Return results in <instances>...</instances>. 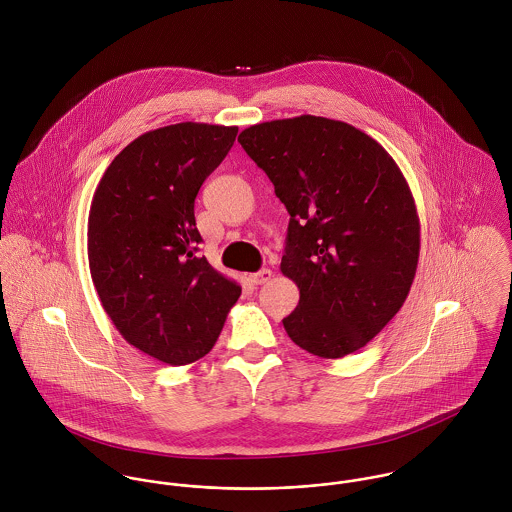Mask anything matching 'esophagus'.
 I'll use <instances>...</instances> for the list:
<instances>
[{
    "label": "esophagus",
    "instance_id": "34e87169",
    "mask_svg": "<svg viewBox=\"0 0 512 512\" xmlns=\"http://www.w3.org/2000/svg\"><path fill=\"white\" fill-rule=\"evenodd\" d=\"M270 278H272V270L262 268L260 272H256V274H252V276H250V282H252V284H256V286H262V284H266Z\"/></svg>",
    "mask_w": 512,
    "mask_h": 512
}]
</instances>
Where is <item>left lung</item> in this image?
I'll return each mask as SVG.
<instances>
[{"label": "left lung", "mask_w": 512, "mask_h": 512, "mask_svg": "<svg viewBox=\"0 0 512 512\" xmlns=\"http://www.w3.org/2000/svg\"><path fill=\"white\" fill-rule=\"evenodd\" d=\"M238 142L290 213L280 270L299 303L284 329L321 359L359 351L418 268L420 219L400 167L355 126L309 114L250 126Z\"/></svg>", "instance_id": "obj_1"}]
</instances>
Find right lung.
Listing matches in <instances>:
<instances>
[{"mask_svg":"<svg viewBox=\"0 0 512 512\" xmlns=\"http://www.w3.org/2000/svg\"><path fill=\"white\" fill-rule=\"evenodd\" d=\"M236 126L181 122L124 147L88 215V266L120 335L165 365L217 343L240 286L197 256L195 199L236 140Z\"/></svg>","mask_w":512,"mask_h":512,"instance_id":"obj_1","label":"right lung"}]
</instances>
